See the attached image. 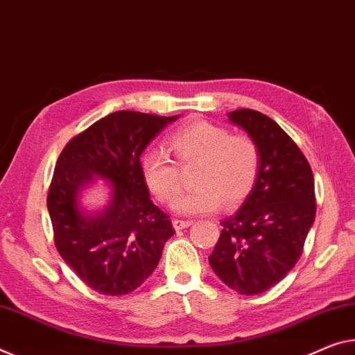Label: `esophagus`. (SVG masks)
<instances>
[{
    "label": "esophagus",
    "instance_id": "obj_1",
    "mask_svg": "<svg viewBox=\"0 0 355 355\" xmlns=\"http://www.w3.org/2000/svg\"><path fill=\"white\" fill-rule=\"evenodd\" d=\"M190 225H192V220H182V219H174L173 220L174 230H182V228H187Z\"/></svg>",
    "mask_w": 355,
    "mask_h": 355
}]
</instances>
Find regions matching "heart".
<instances>
[{
  "label": "heart",
  "mask_w": 355,
  "mask_h": 355,
  "mask_svg": "<svg viewBox=\"0 0 355 355\" xmlns=\"http://www.w3.org/2000/svg\"><path fill=\"white\" fill-rule=\"evenodd\" d=\"M171 150L182 168L198 165L196 189L181 192V171L165 152L147 150L141 157V174L150 193L184 216H200L222 205L234 208L252 192L260 173V149L248 135H232L220 125L195 121L174 132Z\"/></svg>",
  "instance_id": "b5f03b06"
}]
</instances>
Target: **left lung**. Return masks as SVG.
Returning a JSON list of instances; mask_svg holds the SVG:
<instances>
[{
  "mask_svg": "<svg viewBox=\"0 0 355 355\" xmlns=\"http://www.w3.org/2000/svg\"><path fill=\"white\" fill-rule=\"evenodd\" d=\"M260 149L252 192L222 232L209 265L223 284L257 295L284 279L303 252L314 223V178L308 160L279 125L252 109L228 112Z\"/></svg>",
  "mask_w": 355,
  "mask_h": 355,
  "instance_id": "1",
  "label": "left lung"
}]
</instances>
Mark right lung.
Listing matches in <instances>:
<instances>
[{"mask_svg":"<svg viewBox=\"0 0 355 355\" xmlns=\"http://www.w3.org/2000/svg\"><path fill=\"white\" fill-rule=\"evenodd\" d=\"M179 116L117 111L90 125L62 150L47 195L55 246L87 286L103 295H127L159 265L174 230L152 203L139 159L147 144ZM96 178L108 182L103 210L80 198Z\"/></svg>","mask_w":355,"mask_h":355,"instance_id":"add662e5","label":"right lung"}]
</instances>
